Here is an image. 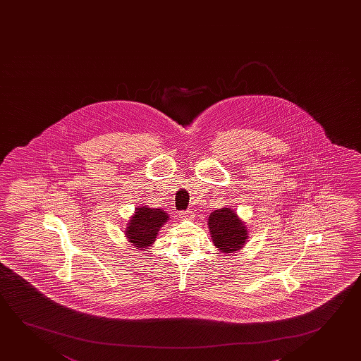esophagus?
I'll return each instance as SVG.
<instances>
[{
	"label": "esophagus",
	"instance_id": "esophagus-1",
	"mask_svg": "<svg viewBox=\"0 0 361 361\" xmlns=\"http://www.w3.org/2000/svg\"><path fill=\"white\" fill-rule=\"evenodd\" d=\"M180 219L181 220H192L194 214H192V211H183V212H180Z\"/></svg>",
	"mask_w": 361,
	"mask_h": 361
}]
</instances>
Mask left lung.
Wrapping results in <instances>:
<instances>
[{
  "label": "left lung",
  "mask_w": 361,
  "mask_h": 361,
  "mask_svg": "<svg viewBox=\"0 0 361 361\" xmlns=\"http://www.w3.org/2000/svg\"><path fill=\"white\" fill-rule=\"evenodd\" d=\"M209 233L216 248L226 256L242 250L248 240L246 222L230 207L214 209L209 216Z\"/></svg>",
  "instance_id": "1"
}]
</instances>
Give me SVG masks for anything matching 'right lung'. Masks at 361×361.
Listing matches in <instances>:
<instances>
[{
	"label": "right lung",
	"mask_w": 361,
	"mask_h": 361,
	"mask_svg": "<svg viewBox=\"0 0 361 361\" xmlns=\"http://www.w3.org/2000/svg\"><path fill=\"white\" fill-rule=\"evenodd\" d=\"M169 220V214L164 209L139 206L126 224L124 231L126 240L136 250L147 251V248L157 240L160 228Z\"/></svg>",
	"instance_id": "right-lung-1"
}]
</instances>
